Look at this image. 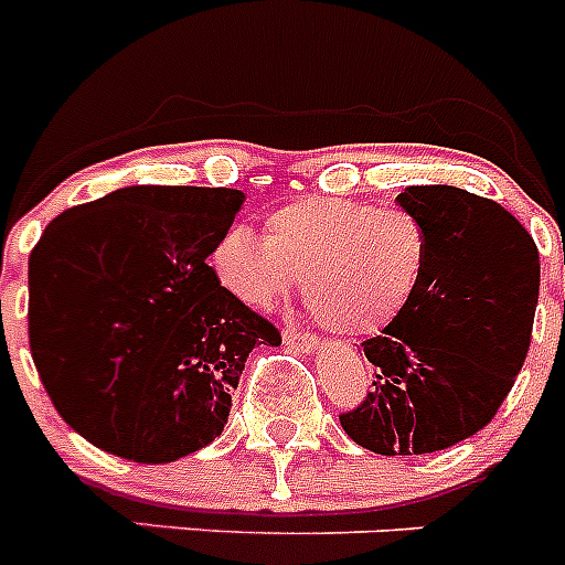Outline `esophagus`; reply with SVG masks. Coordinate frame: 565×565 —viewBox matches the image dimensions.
<instances>
[{"label":"esophagus","instance_id":"1","mask_svg":"<svg viewBox=\"0 0 565 565\" xmlns=\"http://www.w3.org/2000/svg\"><path fill=\"white\" fill-rule=\"evenodd\" d=\"M282 339H286V344L288 348H294V351H302V353L317 351V337L308 331H299V328L294 326L282 328Z\"/></svg>","mask_w":565,"mask_h":565}]
</instances>
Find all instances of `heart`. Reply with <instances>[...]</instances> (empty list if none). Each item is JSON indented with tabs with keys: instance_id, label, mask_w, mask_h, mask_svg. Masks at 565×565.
I'll use <instances>...</instances> for the list:
<instances>
[{
	"instance_id": "obj_1",
	"label": "heart",
	"mask_w": 565,
	"mask_h": 565,
	"mask_svg": "<svg viewBox=\"0 0 565 565\" xmlns=\"http://www.w3.org/2000/svg\"><path fill=\"white\" fill-rule=\"evenodd\" d=\"M430 263V234L398 206L302 198L268 214L266 237L228 228L214 271L237 299L268 308L302 282L313 317L337 333H376L413 302Z\"/></svg>"
}]
</instances>
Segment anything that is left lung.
<instances>
[{
  "label": "left lung",
  "mask_w": 565,
  "mask_h": 565,
  "mask_svg": "<svg viewBox=\"0 0 565 565\" xmlns=\"http://www.w3.org/2000/svg\"><path fill=\"white\" fill-rule=\"evenodd\" d=\"M430 234L413 302L364 342L371 393L339 416L379 456L447 450L483 430L526 362L541 257L501 203L458 186H407L396 198Z\"/></svg>",
  "instance_id": "obj_1"
}]
</instances>
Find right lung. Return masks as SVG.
<instances>
[{"label":"right lung","mask_w":565,"mask_h":565,"mask_svg":"<svg viewBox=\"0 0 565 565\" xmlns=\"http://www.w3.org/2000/svg\"><path fill=\"white\" fill-rule=\"evenodd\" d=\"M237 189L129 186L62 212L30 252L28 337L58 416L118 458L169 463L221 436L277 326L206 263Z\"/></svg>","instance_id":"add662e5"}]
</instances>
